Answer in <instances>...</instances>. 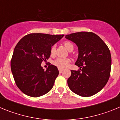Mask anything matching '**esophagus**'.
<instances>
[{"label": "esophagus", "mask_w": 120, "mask_h": 120, "mask_svg": "<svg viewBox=\"0 0 120 120\" xmlns=\"http://www.w3.org/2000/svg\"><path fill=\"white\" fill-rule=\"evenodd\" d=\"M58 70H59V71L60 73H61L64 71V69H62V68H59Z\"/></svg>", "instance_id": "1"}]
</instances>
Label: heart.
Listing matches in <instances>:
<instances>
[{"label":"heart","mask_w":120,"mask_h":120,"mask_svg":"<svg viewBox=\"0 0 120 120\" xmlns=\"http://www.w3.org/2000/svg\"><path fill=\"white\" fill-rule=\"evenodd\" d=\"M64 45L65 47L68 50H70L71 49H73V45L72 43H71L69 41H65L64 42ZM55 52V46L53 45L50 49L51 55H53ZM70 62V60L68 58H58L56 59L55 61L53 62V65L55 66L58 67V68H65L68 65L69 62Z\"/></svg>","instance_id":"obj_1"}]
</instances>
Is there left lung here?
Returning a JSON list of instances; mask_svg holds the SVG:
<instances>
[{
	"mask_svg": "<svg viewBox=\"0 0 120 120\" xmlns=\"http://www.w3.org/2000/svg\"><path fill=\"white\" fill-rule=\"evenodd\" d=\"M65 38L78 47L76 65L78 70H71L68 87L82 97L96 94L106 85L111 73L110 50L98 35L91 32H80L67 35Z\"/></svg>",
	"mask_w": 120,
	"mask_h": 120,
	"instance_id": "8db88e82",
	"label": "left lung"
}]
</instances>
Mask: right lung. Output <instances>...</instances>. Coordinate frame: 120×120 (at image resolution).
I'll list each match as a JSON object with an SVG mask.
<instances>
[{
  "label": "right lung",
  "mask_w": 120,
  "mask_h": 120,
  "mask_svg": "<svg viewBox=\"0 0 120 120\" xmlns=\"http://www.w3.org/2000/svg\"><path fill=\"white\" fill-rule=\"evenodd\" d=\"M64 35L29 34L23 37L14 50L11 68L15 82L22 92L38 97L49 92L59 75L58 68L41 66L50 56V49Z\"/></svg>",
  "instance_id": "1"
}]
</instances>
